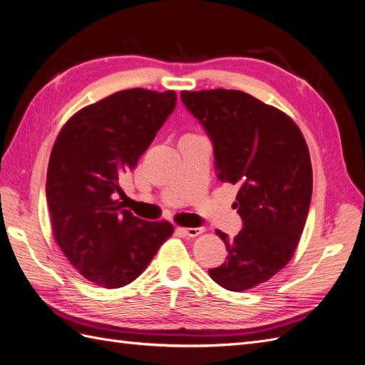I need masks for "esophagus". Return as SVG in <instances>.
Segmentation results:
<instances>
[{
  "mask_svg": "<svg viewBox=\"0 0 365 365\" xmlns=\"http://www.w3.org/2000/svg\"><path fill=\"white\" fill-rule=\"evenodd\" d=\"M176 231H178V233H181V235H184V236L196 237V236L202 235L205 230L204 228H184V227H178V228H176Z\"/></svg>",
  "mask_w": 365,
  "mask_h": 365,
  "instance_id": "34e87169",
  "label": "esophagus"
}]
</instances>
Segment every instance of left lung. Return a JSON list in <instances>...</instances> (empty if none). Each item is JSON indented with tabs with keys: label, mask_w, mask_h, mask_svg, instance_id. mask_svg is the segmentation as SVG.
<instances>
[{
	"label": "left lung",
	"mask_w": 365,
	"mask_h": 365,
	"mask_svg": "<svg viewBox=\"0 0 365 365\" xmlns=\"http://www.w3.org/2000/svg\"><path fill=\"white\" fill-rule=\"evenodd\" d=\"M185 108L213 141L217 178L239 185L235 237L216 230L228 256L208 274L228 291L269 280L292 259L312 197V164L295 121L237 90L181 91Z\"/></svg>",
	"instance_id": "obj_1"
}]
</instances>
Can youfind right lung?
<instances>
[{
    "label": "right lung",
    "mask_w": 365,
    "mask_h": 365,
    "mask_svg": "<svg viewBox=\"0 0 365 365\" xmlns=\"http://www.w3.org/2000/svg\"><path fill=\"white\" fill-rule=\"evenodd\" d=\"M175 105V91H118L77 111L54 141L46 187L53 236L74 269L101 288L134 282L173 233L168 220L123 210L113 193Z\"/></svg>",
    "instance_id": "right-lung-1"
}]
</instances>
